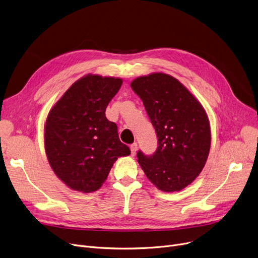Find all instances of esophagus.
I'll return each mask as SVG.
<instances>
[{
	"label": "esophagus",
	"mask_w": 258,
	"mask_h": 258,
	"mask_svg": "<svg viewBox=\"0 0 258 258\" xmlns=\"http://www.w3.org/2000/svg\"><path fill=\"white\" fill-rule=\"evenodd\" d=\"M137 148H138V144H137V143H133V144L131 145V153H132V156L136 155Z\"/></svg>",
	"instance_id": "esophagus-1"
}]
</instances>
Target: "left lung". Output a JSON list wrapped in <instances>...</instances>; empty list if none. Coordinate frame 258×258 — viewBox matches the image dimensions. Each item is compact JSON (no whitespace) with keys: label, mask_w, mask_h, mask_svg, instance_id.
<instances>
[{"label":"left lung","mask_w":258,"mask_h":258,"mask_svg":"<svg viewBox=\"0 0 258 258\" xmlns=\"http://www.w3.org/2000/svg\"><path fill=\"white\" fill-rule=\"evenodd\" d=\"M158 138L156 152L137 153L146 177L160 190L179 191L192 183L207 161L211 135L206 112L181 83L153 73L132 81Z\"/></svg>","instance_id":"obj_1"}]
</instances>
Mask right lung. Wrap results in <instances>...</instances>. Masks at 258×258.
Listing matches in <instances>:
<instances>
[{
  "label": "right lung",
  "instance_id": "1",
  "mask_svg": "<svg viewBox=\"0 0 258 258\" xmlns=\"http://www.w3.org/2000/svg\"><path fill=\"white\" fill-rule=\"evenodd\" d=\"M122 79L87 75L74 83L50 111L45 148L57 177L73 190L92 192L105 181L118 157L131 154L105 108Z\"/></svg>",
  "mask_w": 258,
  "mask_h": 258
}]
</instances>
